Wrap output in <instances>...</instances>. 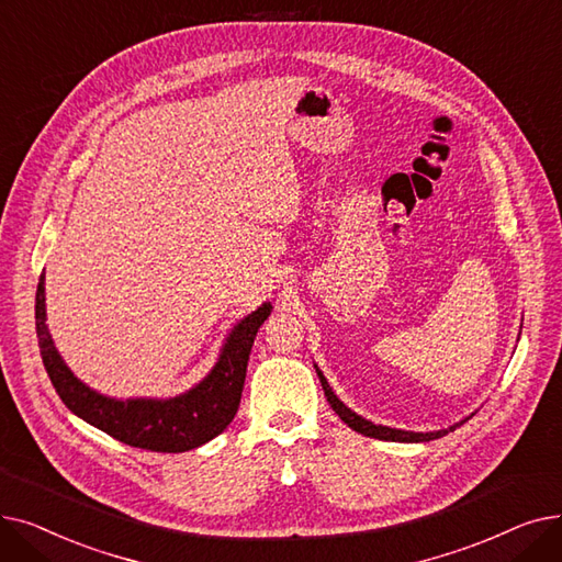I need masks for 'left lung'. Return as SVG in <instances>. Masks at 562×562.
Returning <instances> with one entry per match:
<instances>
[{
	"mask_svg": "<svg viewBox=\"0 0 562 562\" xmlns=\"http://www.w3.org/2000/svg\"><path fill=\"white\" fill-rule=\"evenodd\" d=\"M317 370V368H315ZM317 378H319V384H323V389H325V395H327V400H329V405H331V409L342 418V423H347L352 427V430H357L359 435H366V437H372V439H382V441H405V443H418V441H432V439H439V437H443V435H448V432H452L456 430V427H460L462 423H458V425H452V427H448V430H439V432H405V430H393V427H384V425H375V423H370V420H366V418H361V416H357L352 409H347L340 400L334 395V391L329 389V384H327V380L323 378V372L317 370Z\"/></svg>",
	"mask_w": 562,
	"mask_h": 562,
	"instance_id": "8db88e82",
	"label": "left lung"
}]
</instances>
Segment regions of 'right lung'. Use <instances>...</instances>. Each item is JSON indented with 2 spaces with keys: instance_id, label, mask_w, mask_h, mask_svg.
<instances>
[{
  "instance_id": "obj_1",
  "label": "right lung",
  "mask_w": 562,
  "mask_h": 562,
  "mask_svg": "<svg viewBox=\"0 0 562 562\" xmlns=\"http://www.w3.org/2000/svg\"><path fill=\"white\" fill-rule=\"evenodd\" d=\"M43 283L45 277L41 274L36 288L38 347L47 378L70 412L132 448L155 452L192 450L226 430L239 407L251 345L270 315V304H262L233 329L217 366L190 393L159 403L157 400L119 403L85 386L61 361L45 327Z\"/></svg>"
}]
</instances>
